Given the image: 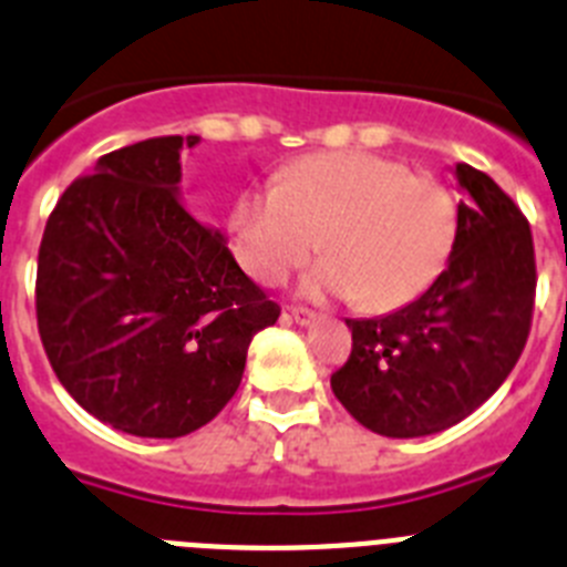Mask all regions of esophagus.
Returning a JSON list of instances; mask_svg holds the SVG:
<instances>
[{"mask_svg": "<svg viewBox=\"0 0 567 567\" xmlns=\"http://www.w3.org/2000/svg\"><path fill=\"white\" fill-rule=\"evenodd\" d=\"M289 318H292L295 323H300V327H309V323L318 320V312L309 307H289Z\"/></svg>", "mask_w": 567, "mask_h": 567, "instance_id": "1", "label": "esophagus"}]
</instances>
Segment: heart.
I'll use <instances>...</instances> for the list:
<instances>
[{
    "instance_id": "b5f03b06",
    "label": "heart",
    "mask_w": 567,
    "mask_h": 567,
    "mask_svg": "<svg viewBox=\"0 0 567 567\" xmlns=\"http://www.w3.org/2000/svg\"><path fill=\"white\" fill-rule=\"evenodd\" d=\"M457 213L440 178L358 150L309 153L280 169L278 184L238 195L229 247L264 284L329 255L307 278L309 295H343L369 312L417 298L452 252Z\"/></svg>"
}]
</instances>
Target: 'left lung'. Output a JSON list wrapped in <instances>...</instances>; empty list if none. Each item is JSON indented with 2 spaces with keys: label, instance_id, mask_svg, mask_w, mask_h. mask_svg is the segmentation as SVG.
<instances>
[{
  "label": "left lung",
  "instance_id": "left-lung-1",
  "mask_svg": "<svg viewBox=\"0 0 567 567\" xmlns=\"http://www.w3.org/2000/svg\"><path fill=\"white\" fill-rule=\"evenodd\" d=\"M443 272L385 318L346 320L352 354L332 374L343 409L383 437H423L468 417L497 392L525 349L537 298L530 224L471 164Z\"/></svg>",
  "mask_w": 567,
  "mask_h": 567
}]
</instances>
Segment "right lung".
<instances>
[{"mask_svg":"<svg viewBox=\"0 0 567 567\" xmlns=\"http://www.w3.org/2000/svg\"><path fill=\"white\" fill-rule=\"evenodd\" d=\"M184 144L113 150L64 189L37 264V323L59 383L135 437H184L238 392L280 307L178 198Z\"/></svg>","mask_w":567,"mask_h":567,"instance_id":"add662e5","label":"right lung"}]
</instances>
